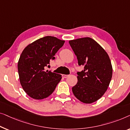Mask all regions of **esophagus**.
Wrapping results in <instances>:
<instances>
[{"label": "esophagus", "instance_id": "esophagus-1", "mask_svg": "<svg viewBox=\"0 0 130 130\" xmlns=\"http://www.w3.org/2000/svg\"><path fill=\"white\" fill-rule=\"evenodd\" d=\"M68 76H69V75H65V74L62 75V77L64 78H66L68 77Z\"/></svg>", "mask_w": 130, "mask_h": 130}]
</instances>
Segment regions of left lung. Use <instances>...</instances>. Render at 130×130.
I'll use <instances>...</instances> for the list:
<instances>
[{"label": "left lung", "instance_id": "obj_1", "mask_svg": "<svg viewBox=\"0 0 130 130\" xmlns=\"http://www.w3.org/2000/svg\"><path fill=\"white\" fill-rule=\"evenodd\" d=\"M69 43L84 69L77 72L78 82L72 87L75 97L85 104L92 103L104 94L110 83L112 68L108 55L92 38H79Z\"/></svg>", "mask_w": 130, "mask_h": 130}]
</instances>
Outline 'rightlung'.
<instances>
[{
	"label": "right lung",
	"mask_w": 130,
	"mask_h": 130,
	"mask_svg": "<svg viewBox=\"0 0 130 130\" xmlns=\"http://www.w3.org/2000/svg\"><path fill=\"white\" fill-rule=\"evenodd\" d=\"M65 41L47 36L28 45L22 52L18 63L20 83L31 98L42 100L49 96L61 79V75L45 71V67L64 44Z\"/></svg>",
	"instance_id": "obj_1"
}]
</instances>
